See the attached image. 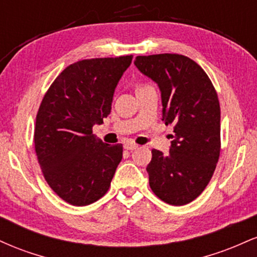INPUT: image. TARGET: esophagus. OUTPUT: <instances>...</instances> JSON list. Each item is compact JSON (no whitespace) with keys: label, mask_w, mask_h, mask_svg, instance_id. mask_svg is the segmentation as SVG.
<instances>
[{"label":"esophagus","mask_w":257,"mask_h":257,"mask_svg":"<svg viewBox=\"0 0 257 257\" xmlns=\"http://www.w3.org/2000/svg\"><path fill=\"white\" fill-rule=\"evenodd\" d=\"M123 147H124L125 150H128V151H133V150H135V149H138V145L137 144H134V143H125L124 145H123Z\"/></svg>","instance_id":"1"}]
</instances>
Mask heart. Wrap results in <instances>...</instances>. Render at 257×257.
I'll return each mask as SVG.
<instances>
[{
  "label": "heart",
  "instance_id": "heart-1",
  "mask_svg": "<svg viewBox=\"0 0 257 257\" xmlns=\"http://www.w3.org/2000/svg\"><path fill=\"white\" fill-rule=\"evenodd\" d=\"M140 88H141V87H140Z\"/></svg>",
  "mask_w": 257,
  "mask_h": 257
}]
</instances>
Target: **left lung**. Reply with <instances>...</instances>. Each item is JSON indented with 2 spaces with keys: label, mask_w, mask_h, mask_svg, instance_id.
<instances>
[{
  "label": "left lung",
  "mask_w": 257,
  "mask_h": 257,
  "mask_svg": "<svg viewBox=\"0 0 257 257\" xmlns=\"http://www.w3.org/2000/svg\"><path fill=\"white\" fill-rule=\"evenodd\" d=\"M139 71L158 84L163 120L174 125L169 155L152 150L150 187L163 202L185 205L204 191L220 157V104L210 78L180 54L139 55Z\"/></svg>",
  "instance_id": "1"
}]
</instances>
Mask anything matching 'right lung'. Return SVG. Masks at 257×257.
<instances>
[{"label":"right lung","mask_w":257,"mask_h":257,"mask_svg":"<svg viewBox=\"0 0 257 257\" xmlns=\"http://www.w3.org/2000/svg\"><path fill=\"white\" fill-rule=\"evenodd\" d=\"M133 55L69 65L44 94L35 126V151L47 184L65 202L83 206L110 188L123 155L93 134L111 112L117 83Z\"/></svg>","instance_id":"obj_1"}]
</instances>
